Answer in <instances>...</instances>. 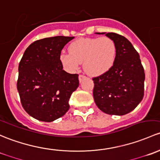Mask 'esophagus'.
<instances>
[{
    "label": "esophagus",
    "mask_w": 160,
    "mask_h": 160,
    "mask_svg": "<svg viewBox=\"0 0 160 160\" xmlns=\"http://www.w3.org/2000/svg\"><path fill=\"white\" fill-rule=\"evenodd\" d=\"M86 78V76L85 75H80L79 76H78V79H79V82H82V81H83L84 79H85Z\"/></svg>",
    "instance_id": "obj_1"
}]
</instances>
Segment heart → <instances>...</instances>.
Returning a JSON list of instances; mask_svg holds the SVG:
<instances>
[{
	"mask_svg": "<svg viewBox=\"0 0 160 160\" xmlns=\"http://www.w3.org/2000/svg\"><path fill=\"white\" fill-rule=\"evenodd\" d=\"M69 53H62L59 61L67 71L74 72L83 62L90 75L105 73L114 63L116 54L115 42L108 37L83 38L71 43Z\"/></svg>",
	"mask_w": 160,
	"mask_h": 160,
	"instance_id": "b5f03b06",
	"label": "heart"
}]
</instances>
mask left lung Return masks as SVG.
<instances>
[{
	"label": "left lung",
	"mask_w": 160,
	"mask_h": 160,
	"mask_svg": "<svg viewBox=\"0 0 160 160\" xmlns=\"http://www.w3.org/2000/svg\"><path fill=\"white\" fill-rule=\"evenodd\" d=\"M105 34L115 42L116 54L108 71L93 78V97L98 108L108 115L123 116L136 108L144 95L145 72L139 53L127 38Z\"/></svg>",
	"instance_id": "obj_1"
}]
</instances>
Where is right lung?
<instances>
[{"mask_svg":"<svg viewBox=\"0 0 160 160\" xmlns=\"http://www.w3.org/2000/svg\"><path fill=\"white\" fill-rule=\"evenodd\" d=\"M74 37L55 36L38 40L24 52L18 66L17 88L24 109L33 118L52 122L69 109L72 92L79 85L78 74L63 70L59 55Z\"/></svg>","mask_w":160,"mask_h":160,"instance_id":"1","label":"right lung"}]
</instances>
